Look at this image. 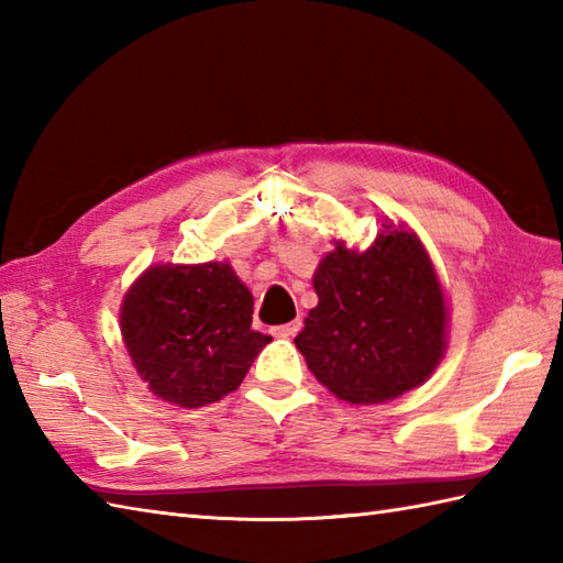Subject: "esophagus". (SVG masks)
Masks as SVG:
<instances>
[{
	"mask_svg": "<svg viewBox=\"0 0 563 563\" xmlns=\"http://www.w3.org/2000/svg\"><path fill=\"white\" fill-rule=\"evenodd\" d=\"M300 329H302V321L295 319V321H290V324L275 327V329H271V331H273V336H278V339H290V336H295V333L300 331Z\"/></svg>",
	"mask_w": 563,
	"mask_h": 563,
	"instance_id": "esophagus-1",
	"label": "esophagus"
}]
</instances>
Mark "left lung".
Masks as SVG:
<instances>
[{"label":"left lung","mask_w":563,"mask_h":563,"mask_svg":"<svg viewBox=\"0 0 563 563\" xmlns=\"http://www.w3.org/2000/svg\"><path fill=\"white\" fill-rule=\"evenodd\" d=\"M367 251L336 249L314 273L319 305L295 345L331 394L349 404L401 397L448 351V307L423 244L385 224Z\"/></svg>","instance_id":"1"}]
</instances>
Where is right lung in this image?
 Listing matches in <instances>:
<instances>
[{
  "label": "right lung",
  "instance_id": "obj_1",
  "mask_svg": "<svg viewBox=\"0 0 563 563\" xmlns=\"http://www.w3.org/2000/svg\"><path fill=\"white\" fill-rule=\"evenodd\" d=\"M254 297L230 263L150 266L125 292L121 333L137 375L184 409L220 401L271 336L251 329Z\"/></svg>",
  "mask_w": 563,
  "mask_h": 563
}]
</instances>
